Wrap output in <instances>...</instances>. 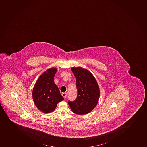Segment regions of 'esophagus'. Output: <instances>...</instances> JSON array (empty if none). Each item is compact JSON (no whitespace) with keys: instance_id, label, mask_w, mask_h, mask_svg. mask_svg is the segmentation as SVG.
Instances as JSON below:
<instances>
[{"instance_id":"obj_1","label":"esophagus","mask_w":147,"mask_h":147,"mask_svg":"<svg viewBox=\"0 0 147 147\" xmlns=\"http://www.w3.org/2000/svg\"><path fill=\"white\" fill-rule=\"evenodd\" d=\"M61 95H62L63 97H64V99H65L66 98V97H67V94L66 93H62Z\"/></svg>"}]
</instances>
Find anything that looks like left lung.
I'll use <instances>...</instances> for the list:
<instances>
[{"mask_svg":"<svg viewBox=\"0 0 147 147\" xmlns=\"http://www.w3.org/2000/svg\"><path fill=\"white\" fill-rule=\"evenodd\" d=\"M71 70L76 77L77 96L74 101H68L69 105L75 114H88L96 107L98 101V85L93 74L86 69L74 67Z\"/></svg>","mask_w":147,"mask_h":147,"instance_id":"8db88e82","label":"left lung"}]
</instances>
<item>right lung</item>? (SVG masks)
<instances>
[{"label": "right lung", "mask_w": 147, "mask_h": 147, "mask_svg": "<svg viewBox=\"0 0 147 147\" xmlns=\"http://www.w3.org/2000/svg\"><path fill=\"white\" fill-rule=\"evenodd\" d=\"M56 71V68L48 69L40 76L33 88L32 96L35 104L44 113L53 112L57 104L64 100L54 82Z\"/></svg>", "instance_id": "1"}]
</instances>
